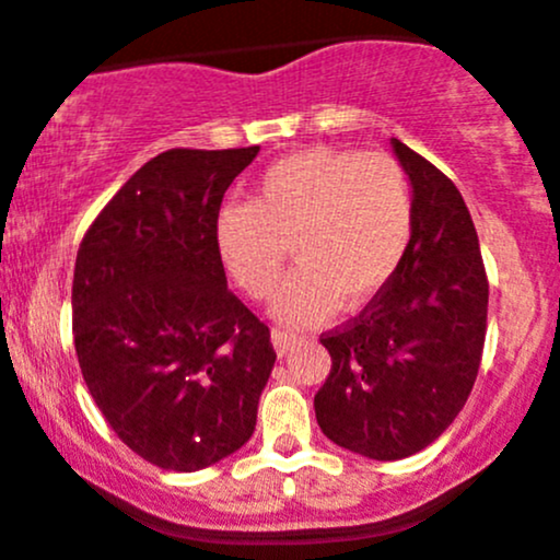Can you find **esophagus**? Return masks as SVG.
<instances>
[{
  "instance_id": "esophagus-1",
  "label": "esophagus",
  "mask_w": 560,
  "mask_h": 560,
  "mask_svg": "<svg viewBox=\"0 0 560 560\" xmlns=\"http://www.w3.org/2000/svg\"><path fill=\"white\" fill-rule=\"evenodd\" d=\"M270 339H273V347H276V352H279V355H290V352L298 347V341H301L298 336L287 334V330H279V328L270 334Z\"/></svg>"
}]
</instances>
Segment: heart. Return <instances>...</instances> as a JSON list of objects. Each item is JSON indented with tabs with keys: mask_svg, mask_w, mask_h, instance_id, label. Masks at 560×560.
I'll return each instance as SVG.
<instances>
[{
	"mask_svg": "<svg viewBox=\"0 0 560 560\" xmlns=\"http://www.w3.org/2000/svg\"><path fill=\"white\" fill-rule=\"evenodd\" d=\"M412 226V183L394 155L314 148L270 164L252 202L221 208L215 248L246 295L268 298L292 243L301 262L276 292L273 317L306 325L341 301H374L399 273Z\"/></svg>",
	"mask_w": 560,
	"mask_h": 560,
	"instance_id": "1",
	"label": "heart"
}]
</instances>
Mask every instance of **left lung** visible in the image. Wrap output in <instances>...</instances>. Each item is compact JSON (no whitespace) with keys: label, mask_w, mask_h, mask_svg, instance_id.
Wrapping results in <instances>:
<instances>
[{"label":"left lung","mask_w":560,"mask_h":560,"mask_svg":"<svg viewBox=\"0 0 560 560\" xmlns=\"http://www.w3.org/2000/svg\"><path fill=\"white\" fill-rule=\"evenodd\" d=\"M390 144L412 183L410 252L358 317L319 339L330 374L314 396L325 438L383 463L427 448L459 416L479 374L490 301L463 194L399 139Z\"/></svg>","instance_id":"left-lung-1"}]
</instances>
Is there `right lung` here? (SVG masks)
Listing matches in <instances>:
<instances>
[{
  "instance_id": "right-lung-1",
  "label": "right lung",
  "mask_w": 560,
  "mask_h": 560,
  "mask_svg": "<svg viewBox=\"0 0 560 560\" xmlns=\"http://www.w3.org/2000/svg\"><path fill=\"white\" fill-rule=\"evenodd\" d=\"M259 148L166 150L97 213L73 270L81 374L119 441L164 470L210 468L257 427L268 325L226 290L221 199Z\"/></svg>"
}]
</instances>
